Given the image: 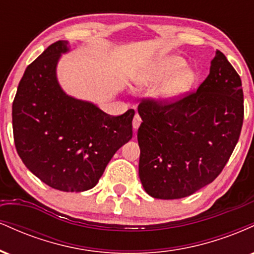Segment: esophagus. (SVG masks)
<instances>
[{
	"instance_id": "esophagus-1",
	"label": "esophagus",
	"mask_w": 254,
	"mask_h": 254,
	"mask_svg": "<svg viewBox=\"0 0 254 254\" xmlns=\"http://www.w3.org/2000/svg\"><path fill=\"white\" fill-rule=\"evenodd\" d=\"M141 123H142V119H141V117H139L138 115H135V117H133V119H132V127H133V129L135 130H137L139 127V125H141Z\"/></svg>"
}]
</instances>
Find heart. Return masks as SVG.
<instances>
[{"instance_id":"heart-1","label":"heart","mask_w":254,"mask_h":254,"mask_svg":"<svg viewBox=\"0 0 254 254\" xmlns=\"http://www.w3.org/2000/svg\"><path fill=\"white\" fill-rule=\"evenodd\" d=\"M162 80L164 82L155 89V98L161 103L171 104L185 97L193 88L197 74L193 68L186 65L183 57L170 55L160 58L133 78L138 87H150Z\"/></svg>"}]
</instances>
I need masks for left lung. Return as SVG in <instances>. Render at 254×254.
Listing matches in <instances>:
<instances>
[{"instance_id": "left-lung-1", "label": "left lung", "mask_w": 254, "mask_h": 254, "mask_svg": "<svg viewBox=\"0 0 254 254\" xmlns=\"http://www.w3.org/2000/svg\"><path fill=\"white\" fill-rule=\"evenodd\" d=\"M138 174L153 198L188 197L216 179L244 121L241 78L221 51L196 93L173 104H139Z\"/></svg>"}]
</instances>
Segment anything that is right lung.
<instances>
[{
    "label": "right lung",
    "instance_id": "add662e5",
    "mask_svg": "<svg viewBox=\"0 0 254 254\" xmlns=\"http://www.w3.org/2000/svg\"><path fill=\"white\" fill-rule=\"evenodd\" d=\"M69 51V43L60 40L26 68L13 103V132L34 176L56 190L82 192L97 185L116 151L132 138L135 111L112 117L66 94L57 64Z\"/></svg>",
    "mask_w": 254,
    "mask_h": 254
}]
</instances>
